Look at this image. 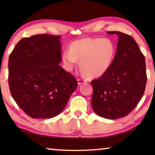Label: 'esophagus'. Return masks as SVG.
Returning <instances> with one entry per match:
<instances>
[{
    "mask_svg": "<svg viewBox=\"0 0 155 155\" xmlns=\"http://www.w3.org/2000/svg\"><path fill=\"white\" fill-rule=\"evenodd\" d=\"M87 81V80H84V79H81V78H78V83L79 84H81L82 83H84V82H85Z\"/></svg>",
    "mask_w": 155,
    "mask_h": 155,
    "instance_id": "esophagus-1",
    "label": "esophagus"
}]
</instances>
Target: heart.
<instances>
[{"mask_svg": "<svg viewBox=\"0 0 155 155\" xmlns=\"http://www.w3.org/2000/svg\"><path fill=\"white\" fill-rule=\"evenodd\" d=\"M115 52V44L109 38H84L72 42L69 50L63 51L62 58L68 71H72L78 60H80L82 72L94 78L107 71Z\"/></svg>", "mask_w": 155, "mask_h": 155, "instance_id": "obj_1", "label": "heart"}]
</instances>
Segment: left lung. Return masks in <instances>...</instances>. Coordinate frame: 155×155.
<instances>
[{"mask_svg":"<svg viewBox=\"0 0 155 155\" xmlns=\"http://www.w3.org/2000/svg\"><path fill=\"white\" fill-rule=\"evenodd\" d=\"M116 54L107 71L91 81L92 107L108 119L124 117L136 107L145 92L147 73L145 58L131 36L120 31Z\"/></svg>","mask_w":155,"mask_h":155,"instance_id":"8db88e82","label":"left lung"}]
</instances>
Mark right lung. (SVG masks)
Masks as SVG:
<instances>
[{"label": "right lung", "instance_id": "obj_1", "mask_svg": "<svg viewBox=\"0 0 155 155\" xmlns=\"http://www.w3.org/2000/svg\"><path fill=\"white\" fill-rule=\"evenodd\" d=\"M61 48L60 36L42 34L23 38L10 54V93L31 118L58 115L77 88L76 78L58 65Z\"/></svg>", "mask_w": 155, "mask_h": 155}]
</instances>
